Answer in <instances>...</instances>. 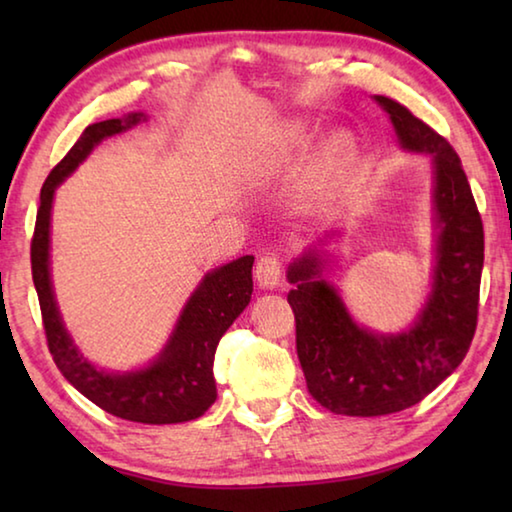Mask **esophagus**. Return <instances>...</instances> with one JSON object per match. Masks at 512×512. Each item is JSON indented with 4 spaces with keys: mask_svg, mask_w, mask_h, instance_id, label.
<instances>
[{
    "mask_svg": "<svg viewBox=\"0 0 512 512\" xmlns=\"http://www.w3.org/2000/svg\"><path fill=\"white\" fill-rule=\"evenodd\" d=\"M255 280L262 289H277L282 282V259L275 253H266L257 259L255 266Z\"/></svg>",
    "mask_w": 512,
    "mask_h": 512,
    "instance_id": "esophagus-1",
    "label": "esophagus"
}]
</instances>
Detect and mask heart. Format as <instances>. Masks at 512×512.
I'll return each mask as SVG.
<instances>
[{"instance_id": "b5f03b06", "label": "heart", "mask_w": 512, "mask_h": 512, "mask_svg": "<svg viewBox=\"0 0 512 512\" xmlns=\"http://www.w3.org/2000/svg\"><path fill=\"white\" fill-rule=\"evenodd\" d=\"M352 158V144L348 137H336V140L329 144L327 158H325V171L327 173H343L348 162Z\"/></svg>"}]
</instances>
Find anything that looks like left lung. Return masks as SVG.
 I'll use <instances>...</instances> for the list:
<instances>
[{
  "mask_svg": "<svg viewBox=\"0 0 512 512\" xmlns=\"http://www.w3.org/2000/svg\"><path fill=\"white\" fill-rule=\"evenodd\" d=\"M375 101L391 117L402 149L431 158L436 259L420 314L395 334L357 325L339 289L323 277L327 255L316 246L287 273L296 350L309 393L327 411L359 418L409 409L458 368L476 329L483 268V223L461 158L402 103ZM334 235L327 232L320 244Z\"/></svg>",
  "mask_w": 512,
  "mask_h": 512,
  "instance_id": "1",
  "label": "left lung"
}]
</instances>
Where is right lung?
Wrapping results in <instances>:
<instances>
[{
    "mask_svg": "<svg viewBox=\"0 0 512 512\" xmlns=\"http://www.w3.org/2000/svg\"><path fill=\"white\" fill-rule=\"evenodd\" d=\"M146 121L144 112L92 124L45 180L40 192L36 232L31 241V271L36 284L47 345L58 370L76 391L99 409L121 420L142 424H176L201 418L216 400L214 352L221 336L248 307L253 293V255L205 273L185 302L176 327L158 357L137 370H103L83 357L58 311L51 284V205L56 187L88 158L106 137L119 135Z\"/></svg>",
    "mask_w": 512,
    "mask_h": 512,
    "instance_id": "obj_1",
    "label": "right lung"
}]
</instances>
